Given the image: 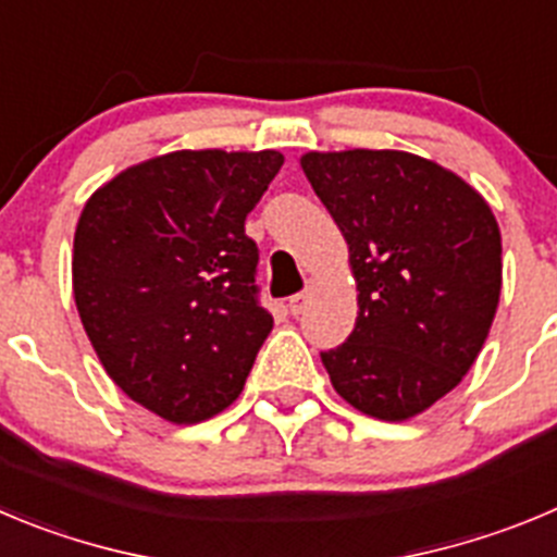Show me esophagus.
I'll use <instances>...</instances> for the list:
<instances>
[{
  "instance_id": "obj_1",
  "label": "esophagus",
  "mask_w": 557,
  "mask_h": 557,
  "mask_svg": "<svg viewBox=\"0 0 557 557\" xmlns=\"http://www.w3.org/2000/svg\"><path fill=\"white\" fill-rule=\"evenodd\" d=\"M312 295H314V284H309V287H306L304 293L293 295V298H289V312H293V314L304 312L306 306H309V300H312Z\"/></svg>"
}]
</instances>
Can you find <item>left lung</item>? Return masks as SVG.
Listing matches in <instances>:
<instances>
[{"label":"left lung","mask_w":557,"mask_h":557,"mask_svg":"<svg viewBox=\"0 0 557 557\" xmlns=\"http://www.w3.org/2000/svg\"><path fill=\"white\" fill-rule=\"evenodd\" d=\"M306 178L342 237L359 289L348 342L323 350L336 395L403 422L475 364L503 289V239L475 187L408 151H309Z\"/></svg>","instance_id":"1"}]
</instances>
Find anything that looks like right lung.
I'll list each match as a JSON object with an SVG mask.
<instances>
[{"mask_svg": "<svg viewBox=\"0 0 557 557\" xmlns=\"http://www.w3.org/2000/svg\"><path fill=\"white\" fill-rule=\"evenodd\" d=\"M278 151H171L94 193L74 234V300L96 356L126 395L176 425L243 392L273 318L245 218Z\"/></svg>", "mask_w": 557, "mask_h": 557, "instance_id": "right-lung-1", "label": "right lung"}]
</instances>
